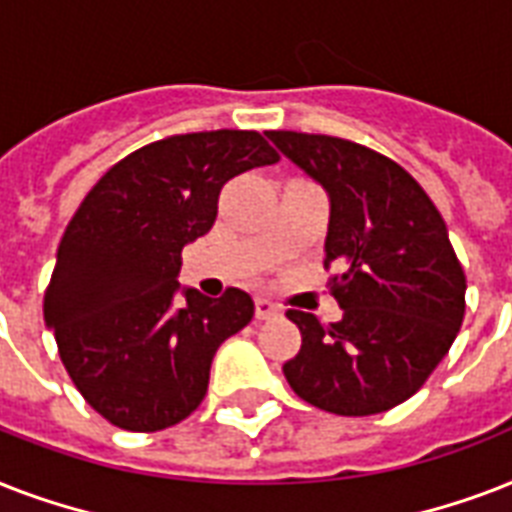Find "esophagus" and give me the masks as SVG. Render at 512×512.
I'll return each mask as SVG.
<instances>
[{"instance_id":"obj_1","label":"esophagus","mask_w":512,"mask_h":512,"mask_svg":"<svg viewBox=\"0 0 512 512\" xmlns=\"http://www.w3.org/2000/svg\"><path fill=\"white\" fill-rule=\"evenodd\" d=\"M255 313L260 321H268V319H276L281 313V308L276 303H271L268 297H257L255 300Z\"/></svg>"}]
</instances>
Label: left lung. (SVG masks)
Instances as JSON below:
<instances>
[{
	"label": "left lung",
	"mask_w": 512,
	"mask_h": 512,
	"mask_svg": "<svg viewBox=\"0 0 512 512\" xmlns=\"http://www.w3.org/2000/svg\"><path fill=\"white\" fill-rule=\"evenodd\" d=\"M289 162L327 191L324 268L342 319L287 311L303 345L284 364L289 388L345 417L388 412L425 385L465 316V273L441 212L388 156L329 135L271 130Z\"/></svg>",
	"instance_id": "1"
}]
</instances>
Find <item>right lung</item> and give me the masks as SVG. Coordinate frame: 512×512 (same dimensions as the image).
<instances>
[{
  "instance_id": "1",
  "label": "right lung",
  "mask_w": 512,
  "mask_h": 512,
  "mask_svg": "<svg viewBox=\"0 0 512 512\" xmlns=\"http://www.w3.org/2000/svg\"><path fill=\"white\" fill-rule=\"evenodd\" d=\"M279 162L260 132L172 135L100 177L60 239L44 324L84 401L111 425L154 433L207 396L217 348L255 316L247 292L180 287L185 244L212 228L231 177Z\"/></svg>"
}]
</instances>
